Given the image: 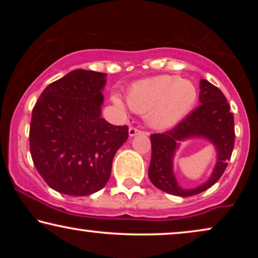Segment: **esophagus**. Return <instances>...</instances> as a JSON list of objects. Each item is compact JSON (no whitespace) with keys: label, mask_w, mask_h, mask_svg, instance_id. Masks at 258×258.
I'll return each mask as SVG.
<instances>
[{"label":"esophagus","mask_w":258,"mask_h":258,"mask_svg":"<svg viewBox=\"0 0 258 258\" xmlns=\"http://www.w3.org/2000/svg\"><path fill=\"white\" fill-rule=\"evenodd\" d=\"M143 132H141V130H139L137 128H134V126H130L129 128V136L130 137H134L136 135H139V134H142Z\"/></svg>","instance_id":"esophagus-1"}]
</instances>
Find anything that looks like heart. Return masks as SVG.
Segmentation results:
<instances>
[{
	"label": "heart",
	"mask_w": 258,
	"mask_h": 258,
	"mask_svg": "<svg viewBox=\"0 0 258 258\" xmlns=\"http://www.w3.org/2000/svg\"><path fill=\"white\" fill-rule=\"evenodd\" d=\"M199 100L195 83L175 75L150 77L134 83L126 93V102L132 110L146 114V121L155 129H167L188 116ZM112 102L122 108L117 95Z\"/></svg>",
	"instance_id": "obj_1"
}]
</instances>
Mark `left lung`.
Instances as JSON below:
<instances>
[{"label": "left lung", "mask_w": 258, "mask_h": 258, "mask_svg": "<svg viewBox=\"0 0 258 258\" xmlns=\"http://www.w3.org/2000/svg\"><path fill=\"white\" fill-rule=\"evenodd\" d=\"M200 89L201 105L175 128L150 136L149 178L156 188L171 195L192 196L210 188L223 175L234 149V116L227 98L217 87L207 80L200 81ZM191 138H203L213 144L218 160L207 182L194 189H184L178 184L173 174V157L180 142Z\"/></svg>", "instance_id": "obj_1"}]
</instances>
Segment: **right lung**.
Here are the masks:
<instances>
[{
    "label": "right lung",
    "instance_id": "right-lung-1",
    "mask_svg": "<svg viewBox=\"0 0 258 258\" xmlns=\"http://www.w3.org/2000/svg\"><path fill=\"white\" fill-rule=\"evenodd\" d=\"M107 74L76 69L45 88L31 115L29 143L47 184L69 196H88L107 184L128 126L101 117Z\"/></svg>",
    "mask_w": 258,
    "mask_h": 258
}]
</instances>
